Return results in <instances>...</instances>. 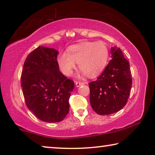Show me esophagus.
<instances>
[{
	"instance_id": "34e87169",
	"label": "esophagus",
	"mask_w": 155,
	"mask_h": 155,
	"mask_svg": "<svg viewBox=\"0 0 155 155\" xmlns=\"http://www.w3.org/2000/svg\"><path fill=\"white\" fill-rule=\"evenodd\" d=\"M86 83H84V82H76L75 83V85H76V86H77V87H80L81 85H84V84H85Z\"/></svg>"
}]
</instances>
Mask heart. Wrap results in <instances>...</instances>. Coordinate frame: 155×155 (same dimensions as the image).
Returning <instances> with one entry per match:
<instances>
[{"instance_id": "1", "label": "heart", "mask_w": 155, "mask_h": 155, "mask_svg": "<svg viewBox=\"0 0 155 155\" xmlns=\"http://www.w3.org/2000/svg\"><path fill=\"white\" fill-rule=\"evenodd\" d=\"M109 48L103 41H83L70 46L68 52H63L57 57V64L65 76L72 75L76 63L81 74L94 78L103 71L108 62Z\"/></svg>"}]
</instances>
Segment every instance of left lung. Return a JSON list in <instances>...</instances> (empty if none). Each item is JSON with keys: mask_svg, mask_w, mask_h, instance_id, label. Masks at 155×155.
<instances>
[{"mask_svg": "<svg viewBox=\"0 0 155 155\" xmlns=\"http://www.w3.org/2000/svg\"><path fill=\"white\" fill-rule=\"evenodd\" d=\"M111 60L96 81L89 83L90 104L99 115H109L127 103L132 87L130 64L120 48H111Z\"/></svg>", "mask_w": 155, "mask_h": 155, "instance_id": "obj_1", "label": "left lung"}]
</instances>
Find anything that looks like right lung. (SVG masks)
<instances>
[{"mask_svg": "<svg viewBox=\"0 0 155 155\" xmlns=\"http://www.w3.org/2000/svg\"><path fill=\"white\" fill-rule=\"evenodd\" d=\"M57 50L39 46L26 59L21 87L28 109L41 121L64 120L69 111V98L74 83L59 71Z\"/></svg>", "mask_w": 155, "mask_h": 155, "instance_id": "1", "label": "right lung"}]
</instances>
